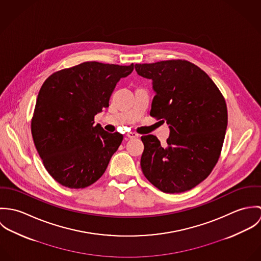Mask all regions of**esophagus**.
<instances>
[{
  "mask_svg": "<svg viewBox=\"0 0 261 261\" xmlns=\"http://www.w3.org/2000/svg\"><path fill=\"white\" fill-rule=\"evenodd\" d=\"M126 136H127V138H129V139H135V138H138V137H139V135H138L137 133H134V132L127 133Z\"/></svg>",
  "mask_w": 261,
  "mask_h": 261,
  "instance_id": "34e87169",
  "label": "esophagus"
}]
</instances>
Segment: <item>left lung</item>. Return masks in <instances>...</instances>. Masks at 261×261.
<instances>
[{
	"instance_id": "1",
	"label": "left lung",
	"mask_w": 261,
	"mask_h": 261,
	"mask_svg": "<svg viewBox=\"0 0 261 261\" xmlns=\"http://www.w3.org/2000/svg\"><path fill=\"white\" fill-rule=\"evenodd\" d=\"M135 68L152 80L150 116L170 127L166 147L152 135L142 137V171L164 193L189 191L210 175L219 160L228 122L223 95L206 72L187 60Z\"/></svg>"
}]
</instances>
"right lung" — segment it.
Listing matches in <instances>:
<instances>
[{"label": "right lung", "instance_id": "right-lung-1", "mask_svg": "<svg viewBox=\"0 0 261 261\" xmlns=\"http://www.w3.org/2000/svg\"><path fill=\"white\" fill-rule=\"evenodd\" d=\"M133 70L134 64L88 61L54 72L44 81L31 132L45 169L62 186H90L106 172L123 136L94 125V115L109 108L116 83Z\"/></svg>", "mask_w": 261, "mask_h": 261}]
</instances>
